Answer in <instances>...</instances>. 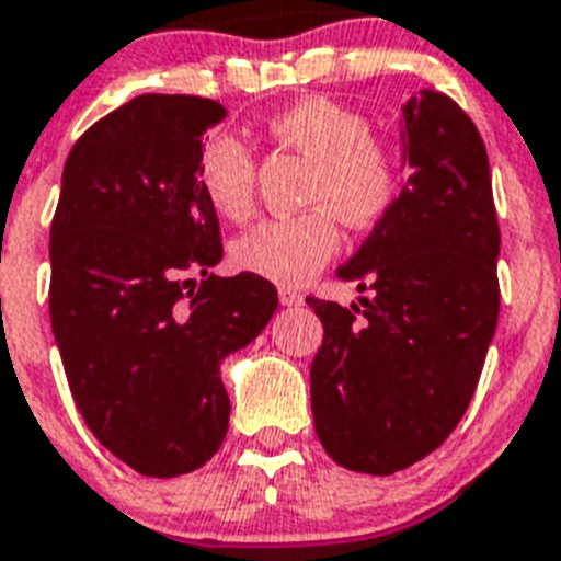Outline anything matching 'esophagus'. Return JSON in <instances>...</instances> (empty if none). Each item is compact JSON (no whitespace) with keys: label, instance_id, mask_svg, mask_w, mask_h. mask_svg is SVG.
<instances>
[{"label":"esophagus","instance_id":"34e87169","mask_svg":"<svg viewBox=\"0 0 561 561\" xmlns=\"http://www.w3.org/2000/svg\"><path fill=\"white\" fill-rule=\"evenodd\" d=\"M280 304H284V307H300V304H304V295H300L298 289L284 286V289H280Z\"/></svg>","mask_w":561,"mask_h":561}]
</instances>
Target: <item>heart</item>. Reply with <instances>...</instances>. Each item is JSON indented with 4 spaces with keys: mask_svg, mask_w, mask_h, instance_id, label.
Returning <instances> with one entry per match:
<instances>
[{
    "mask_svg": "<svg viewBox=\"0 0 561 561\" xmlns=\"http://www.w3.org/2000/svg\"><path fill=\"white\" fill-rule=\"evenodd\" d=\"M277 142L312 160L304 203L312 208L272 217L234 243L240 270L277 286L307 284L341 247V224L373 229L396 208L404 192V157L378 134L373 119L335 100L309 96L266 123ZM197 180L208 206L226 220H247L254 211L257 160L231 134H217L203 146Z\"/></svg>",
    "mask_w": 561,
    "mask_h": 561,
    "instance_id": "b5f03b06",
    "label": "heart"
}]
</instances>
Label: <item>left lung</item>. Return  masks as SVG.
Listing matches in <instances>:
<instances>
[{"label": "left lung", "instance_id": "8db88e82", "mask_svg": "<svg viewBox=\"0 0 561 561\" xmlns=\"http://www.w3.org/2000/svg\"><path fill=\"white\" fill-rule=\"evenodd\" d=\"M413 174L337 275L373 289L350 309L307 298L323 323L312 415L346 470L390 476L442 447L470 407L499 321V217L484 140L438 91L404 103Z\"/></svg>", "mask_w": 561, "mask_h": 561}]
</instances>
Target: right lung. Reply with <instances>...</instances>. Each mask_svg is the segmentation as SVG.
<instances>
[{
	"instance_id": "1",
	"label": "right lung",
	"mask_w": 561,
	"mask_h": 561,
	"mask_svg": "<svg viewBox=\"0 0 561 561\" xmlns=\"http://www.w3.org/2000/svg\"><path fill=\"white\" fill-rule=\"evenodd\" d=\"M224 114L192 94L134 96L73 142L50 220V327L77 410L151 479L220 450L231 410L220 360L277 309L270 280L211 272L224 243L197 160Z\"/></svg>"
}]
</instances>
